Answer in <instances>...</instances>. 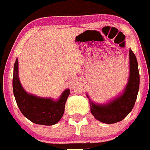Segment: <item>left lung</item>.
Segmentation results:
<instances>
[{
	"label": "left lung",
	"mask_w": 150,
	"mask_h": 150,
	"mask_svg": "<svg viewBox=\"0 0 150 150\" xmlns=\"http://www.w3.org/2000/svg\"><path fill=\"white\" fill-rule=\"evenodd\" d=\"M130 74L128 84L124 92L114 100L106 104H95L89 98L91 112L95 118L101 122L113 124L126 117L134 106L140 86L138 64L134 53L129 50Z\"/></svg>",
	"instance_id": "left-lung-1"
}]
</instances>
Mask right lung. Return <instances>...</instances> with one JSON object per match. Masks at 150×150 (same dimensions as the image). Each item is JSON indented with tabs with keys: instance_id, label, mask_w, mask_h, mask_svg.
<instances>
[{
	"instance_id": "1",
	"label": "right lung",
	"mask_w": 150,
	"mask_h": 150,
	"mask_svg": "<svg viewBox=\"0 0 150 150\" xmlns=\"http://www.w3.org/2000/svg\"><path fill=\"white\" fill-rule=\"evenodd\" d=\"M18 62L16 60L13 69V89L16 101L22 114L35 124L52 125L62 119L70 89L64 90L59 100L46 98L27 93L18 79Z\"/></svg>"
}]
</instances>
